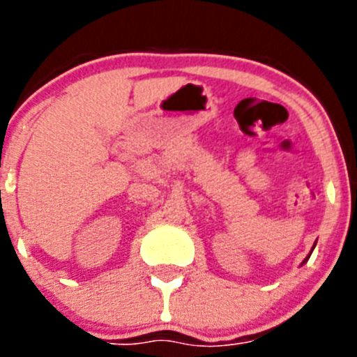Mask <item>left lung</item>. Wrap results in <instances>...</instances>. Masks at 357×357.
Segmentation results:
<instances>
[{
	"label": "left lung",
	"instance_id": "8db88e82",
	"mask_svg": "<svg viewBox=\"0 0 357 357\" xmlns=\"http://www.w3.org/2000/svg\"><path fill=\"white\" fill-rule=\"evenodd\" d=\"M314 246H316V245H314ZM314 246H312V250H314ZM312 250H310V253H312ZM310 253H309V255H307V257H305V259H303V262H302V266H303V264H305V262H307V260H309V257H310Z\"/></svg>",
	"mask_w": 357,
	"mask_h": 357
}]
</instances>
